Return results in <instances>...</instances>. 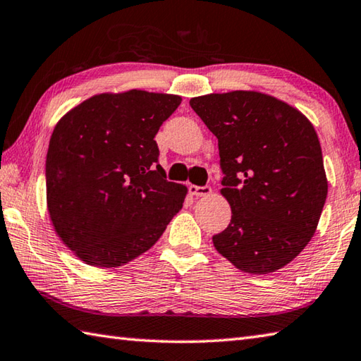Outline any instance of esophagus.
Segmentation results:
<instances>
[{
    "mask_svg": "<svg viewBox=\"0 0 361 361\" xmlns=\"http://www.w3.org/2000/svg\"><path fill=\"white\" fill-rule=\"evenodd\" d=\"M189 192H191L192 195H195V197H203V195H208L209 192H212V188L209 186H195V185H189Z\"/></svg>",
    "mask_w": 361,
    "mask_h": 361,
    "instance_id": "obj_1",
    "label": "esophagus"
}]
</instances>
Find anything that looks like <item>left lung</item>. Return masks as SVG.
Masks as SVG:
<instances>
[{
  "label": "left lung",
  "instance_id": "left-lung-1",
  "mask_svg": "<svg viewBox=\"0 0 361 361\" xmlns=\"http://www.w3.org/2000/svg\"><path fill=\"white\" fill-rule=\"evenodd\" d=\"M189 106L218 139L221 192L232 207L214 247L241 271L279 270L310 243L325 205L316 130L297 109L255 91L192 97Z\"/></svg>",
  "mask_w": 361,
  "mask_h": 361
}]
</instances>
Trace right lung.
<instances>
[{"instance_id":"1","label":"right lung","mask_w":361,"mask_h":361,"mask_svg":"<svg viewBox=\"0 0 361 361\" xmlns=\"http://www.w3.org/2000/svg\"><path fill=\"white\" fill-rule=\"evenodd\" d=\"M180 96L130 90L90 97L56 124L45 161L56 233L83 262L110 268L148 251L185 202L154 140Z\"/></svg>"}]
</instances>
